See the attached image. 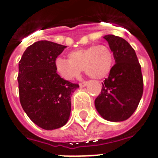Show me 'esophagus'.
<instances>
[{
	"label": "esophagus",
	"instance_id": "obj_1",
	"mask_svg": "<svg viewBox=\"0 0 158 158\" xmlns=\"http://www.w3.org/2000/svg\"><path fill=\"white\" fill-rule=\"evenodd\" d=\"M87 84H88V82H87V81H84V82L80 83V84H79V87H80V88L85 87V86L87 85Z\"/></svg>",
	"mask_w": 158,
	"mask_h": 158
}]
</instances>
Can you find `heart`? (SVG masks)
Instances as JSON below:
<instances>
[{
	"label": "heart",
	"instance_id": "b5f03b06",
	"mask_svg": "<svg viewBox=\"0 0 158 158\" xmlns=\"http://www.w3.org/2000/svg\"><path fill=\"white\" fill-rule=\"evenodd\" d=\"M69 60L58 58L55 61L56 72L62 79L72 81L84 71L94 79H102L109 74L113 64V55L107 45H91L69 52Z\"/></svg>",
	"mask_w": 158,
	"mask_h": 158
}]
</instances>
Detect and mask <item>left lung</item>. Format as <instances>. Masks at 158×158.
<instances>
[{
    "label": "left lung",
    "mask_w": 158,
    "mask_h": 158,
    "mask_svg": "<svg viewBox=\"0 0 158 158\" xmlns=\"http://www.w3.org/2000/svg\"><path fill=\"white\" fill-rule=\"evenodd\" d=\"M113 53L115 65L102 83L95 106L103 118L122 122L135 113L143 94V78L135 50L125 40L113 35L103 37Z\"/></svg>",
    "instance_id": "obj_1"
}]
</instances>
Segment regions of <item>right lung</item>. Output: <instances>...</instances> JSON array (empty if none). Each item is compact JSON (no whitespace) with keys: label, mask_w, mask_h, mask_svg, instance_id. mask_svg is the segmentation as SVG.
Instances as JSON below:
<instances>
[{"label":"right lung","mask_w":158,"mask_h":158,"mask_svg":"<svg viewBox=\"0 0 158 158\" xmlns=\"http://www.w3.org/2000/svg\"><path fill=\"white\" fill-rule=\"evenodd\" d=\"M65 45L40 40L29 45L19 63L20 103L29 118L41 129L65 125L71 113V96L79 85L57 74L55 61Z\"/></svg>","instance_id":"right-lung-1"}]
</instances>
